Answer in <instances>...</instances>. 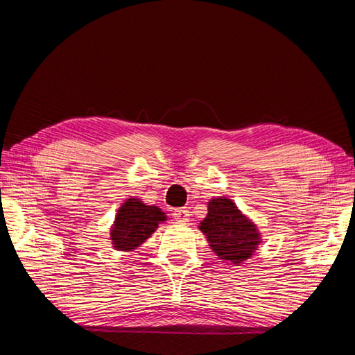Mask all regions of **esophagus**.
Here are the masks:
<instances>
[{
    "label": "esophagus",
    "instance_id": "obj_1",
    "mask_svg": "<svg viewBox=\"0 0 355 355\" xmlns=\"http://www.w3.org/2000/svg\"><path fill=\"white\" fill-rule=\"evenodd\" d=\"M173 220L175 221H180V223H186L187 220H189V210L186 209H175L173 210Z\"/></svg>",
    "mask_w": 355,
    "mask_h": 355
}]
</instances>
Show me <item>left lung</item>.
Segmentation results:
<instances>
[{
	"instance_id": "left-lung-1",
	"label": "left lung",
	"mask_w": 355,
	"mask_h": 355,
	"mask_svg": "<svg viewBox=\"0 0 355 355\" xmlns=\"http://www.w3.org/2000/svg\"><path fill=\"white\" fill-rule=\"evenodd\" d=\"M198 227L216 256L235 266L250 259L262 243L258 227L225 197L209 201L207 216Z\"/></svg>"
}]
</instances>
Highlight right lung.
<instances>
[{
    "instance_id": "obj_1",
    "label": "right lung",
    "mask_w": 355,
    "mask_h": 355,
    "mask_svg": "<svg viewBox=\"0 0 355 355\" xmlns=\"http://www.w3.org/2000/svg\"><path fill=\"white\" fill-rule=\"evenodd\" d=\"M166 221V215L157 206H146L139 198H128L119 207L111 227L112 247L119 252H132Z\"/></svg>"
}]
</instances>
